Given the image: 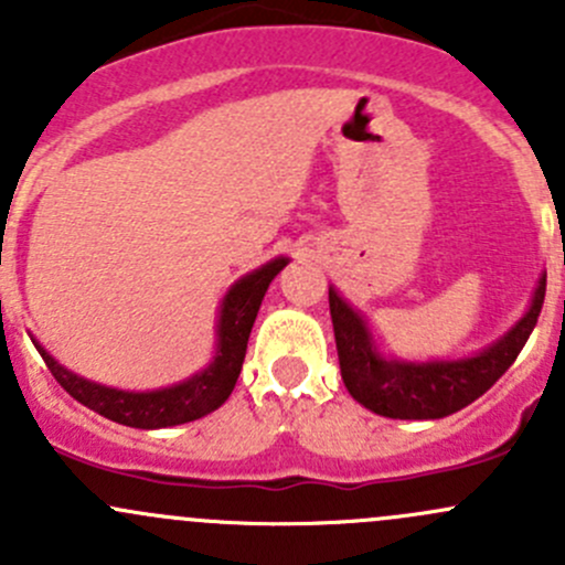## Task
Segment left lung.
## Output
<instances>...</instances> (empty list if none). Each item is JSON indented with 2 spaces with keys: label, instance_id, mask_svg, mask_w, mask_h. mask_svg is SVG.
Here are the masks:
<instances>
[{
  "label": "left lung",
  "instance_id": "obj_1",
  "mask_svg": "<svg viewBox=\"0 0 565 565\" xmlns=\"http://www.w3.org/2000/svg\"><path fill=\"white\" fill-rule=\"evenodd\" d=\"M546 276H541L527 315L514 324L509 335L465 361L398 363L385 361L372 344L366 322L330 289V319H333L335 350H339L341 377L355 402L385 418L431 420L446 418L483 396L505 372L539 322L544 306Z\"/></svg>",
  "mask_w": 565,
  "mask_h": 565
}]
</instances>
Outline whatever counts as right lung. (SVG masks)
Returning <instances> with one entry per match:
<instances>
[{
    "instance_id": "obj_1",
    "label": "right lung",
    "mask_w": 565,
    "mask_h": 565,
    "mask_svg": "<svg viewBox=\"0 0 565 565\" xmlns=\"http://www.w3.org/2000/svg\"><path fill=\"white\" fill-rule=\"evenodd\" d=\"M284 265H287L284 256L267 262L265 267L241 278L226 292L218 319V352H215V361L202 374H193L191 380L172 385V388L152 393L104 388V385H95L89 380H82L73 372H67L65 366H60L40 347L38 352L43 355L45 366L51 369V374H54V380L62 388L71 393L76 402H82L84 407L95 409V413L104 415L108 420L134 426V429H163V426L188 424V420H196L218 409L230 398V393L235 391L243 361H246V347L256 311H259L267 287H270V281L278 276Z\"/></svg>"
}]
</instances>
